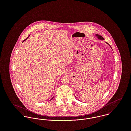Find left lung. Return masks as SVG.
<instances>
[{
    "mask_svg": "<svg viewBox=\"0 0 131 131\" xmlns=\"http://www.w3.org/2000/svg\"><path fill=\"white\" fill-rule=\"evenodd\" d=\"M95 36H96V37L97 38V39H99V40H104V38L102 37L101 36H100V35H98V34H95ZM106 44H107L111 48H112V47L110 46V45H109V44L108 43H107L106 42Z\"/></svg>",
    "mask_w": 131,
    "mask_h": 131,
    "instance_id": "obj_1",
    "label": "left lung"
}]
</instances>
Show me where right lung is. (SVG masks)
<instances>
[{"label": "right lung", "mask_w": 131, "mask_h": 131, "mask_svg": "<svg viewBox=\"0 0 131 131\" xmlns=\"http://www.w3.org/2000/svg\"><path fill=\"white\" fill-rule=\"evenodd\" d=\"M30 36V35H29V36H28V37L27 38V39H25V40H24V41H23V42H22V43H23V42H24V41H26V40H27V39H28V38L29 37V36ZM54 96H53V97H52V98H51V99H50V100H49V101H51V100H52V99H53V98H54Z\"/></svg>", "instance_id": "obj_1"}]
</instances>
